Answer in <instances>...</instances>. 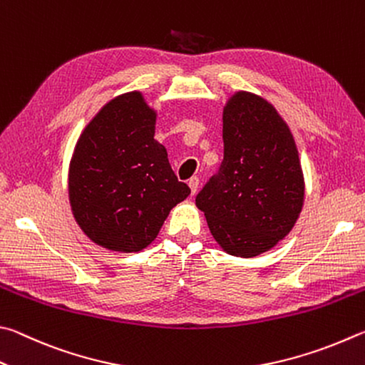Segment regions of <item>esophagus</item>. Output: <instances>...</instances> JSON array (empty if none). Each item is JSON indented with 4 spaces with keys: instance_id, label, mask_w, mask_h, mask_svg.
Returning a JSON list of instances; mask_svg holds the SVG:
<instances>
[{
    "instance_id": "obj_1",
    "label": "esophagus",
    "mask_w": 365,
    "mask_h": 365,
    "mask_svg": "<svg viewBox=\"0 0 365 365\" xmlns=\"http://www.w3.org/2000/svg\"><path fill=\"white\" fill-rule=\"evenodd\" d=\"M199 182H200V179L197 178V176H194V178H190L189 179V187H190V192L192 194H197V190H199Z\"/></svg>"
}]
</instances>
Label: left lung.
I'll list each match as a JSON object with an SVG mask.
<instances>
[{
    "label": "left lung",
    "mask_w": 365,
    "mask_h": 365,
    "mask_svg": "<svg viewBox=\"0 0 365 365\" xmlns=\"http://www.w3.org/2000/svg\"><path fill=\"white\" fill-rule=\"evenodd\" d=\"M225 158L195 205L229 255L253 258L295 226L304 179L290 128L269 102L239 91L222 110Z\"/></svg>",
    "instance_id": "obj_1"
}]
</instances>
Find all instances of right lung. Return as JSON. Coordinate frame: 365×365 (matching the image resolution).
Masks as SVG:
<instances>
[{
  "instance_id": "obj_1",
  "label": "right lung",
  "mask_w": 365,
  "mask_h": 365,
  "mask_svg": "<svg viewBox=\"0 0 365 365\" xmlns=\"http://www.w3.org/2000/svg\"><path fill=\"white\" fill-rule=\"evenodd\" d=\"M157 113L139 91L108 101L83 130L68 168L75 221L94 244L133 253L150 245L190 194L153 139Z\"/></svg>"
}]
</instances>
